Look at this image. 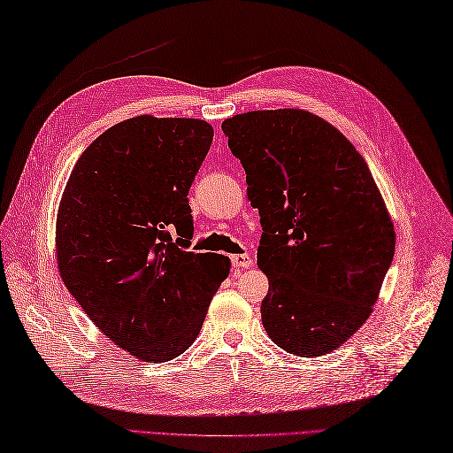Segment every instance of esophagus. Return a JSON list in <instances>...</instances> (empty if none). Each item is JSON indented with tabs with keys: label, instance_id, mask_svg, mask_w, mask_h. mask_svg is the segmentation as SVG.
Masks as SVG:
<instances>
[{
	"label": "esophagus",
	"instance_id": "34e87169",
	"mask_svg": "<svg viewBox=\"0 0 453 453\" xmlns=\"http://www.w3.org/2000/svg\"><path fill=\"white\" fill-rule=\"evenodd\" d=\"M251 265H253V259L248 256V253H236V256H233L234 269H250Z\"/></svg>",
	"mask_w": 453,
	"mask_h": 453
}]
</instances>
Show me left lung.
<instances>
[{
    "instance_id": "obj_1",
    "label": "left lung",
    "mask_w": 453,
    "mask_h": 453,
    "mask_svg": "<svg viewBox=\"0 0 453 453\" xmlns=\"http://www.w3.org/2000/svg\"><path fill=\"white\" fill-rule=\"evenodd\" d=\"M223 132L261 217L263 326L288 354H330L372 313L394 257L379 186L351 142L303 109L234 115Z\"/></svg>"
}]
</instances>
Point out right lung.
I'll return each instance as SVG.
<instances>
[{"label": "right lung", "instance_id": "1", "mask_svg": "<svg viewBox=\"0 0 453 453\" xmlns=\"http://www.w3.org/2000/svg\"><path fill=\"white\" fill-rule=\"evenodd\" d=\"M211 142L202 119H127L82 151L61 196V279L90 321L140 361L184 354L230 273L220 253L186 251V196Z\"/></svg>", "mask_w": 453, "mask_h": 453}]
</instances>
